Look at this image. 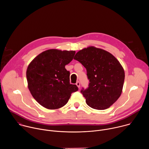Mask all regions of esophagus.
<instances>
[{"label":"esophagus","mask_w":149,"mask_h":149,"mask_svg":"<svg viewBox=\"0 0 149 149\" xmlns=\"http://www.w3.org/2000/svg\"><path fill=\"white\" fill-rule=\"evenodd\" d=\"M76 85H77V86L79 88V87H80V83H79V81H78V82H77V83H76Z\"/></svg>","instance_id":"1"}]
</instances>
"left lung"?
Wrapping results in <instances>:
<instances>
[{
    "mask_svg": "<svg viewBox=\"0 0 149 149\" xmlns=\"http://www.w3.org/2000/svg\"><path fill=\"white\" fill-rule=\"evenodd\" d=\"M74 59L87 70L89 87L81 93L87 105L100 110L109 108L123 90L125 73L120 62L110 52L94 47L79 51Z\"/></svg>",
    "mask_w": 149,
    "mask_h": 149,
    "instance_id": "obj_1",
    "label": "left lung"
}]
</instances>
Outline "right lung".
Instances as JSON below:
<instances>
[{
    "label": "right lung",
    "mask_w": 149,
    "mask_h": 149,
    "mask_svg": "<svg viewBox=\"0 0 149 149\" xmlns=\"http://www.w3.org/2000/svg\"><path fill=\"white\" fill-rule=\"evenodd\" d=\"M75 51L48 49L36 56L26 70L28 88L35 100L44 107L58 109L78 91L70 82V72L65 66L72 60Z\"/></svg>",
    "instance_id": "add662e5"
}]
</instances>
